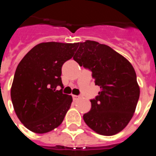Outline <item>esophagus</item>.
<instances>
[{"label": "esophagus", "mask_w": 156, "mask_h": 156, "mask_svg": "<svg viewBox=\"0 0 156 156\" xmlns=\"http://www.w3.org/2000/svg\"><path fill=\"white\" fill-rule=\"evenodd\" d=\"M80 98V96L79 95H73V99L74 100H77L78 99H79Z\"/></svg>", "instance_id": "34e87169"}]
</instances>
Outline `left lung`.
Here are the masks:
<instances>
[{
	"label": "left lung",
	"instance_id": "obj_1",
	"mask_svg": "<svg viewBox=\"0 0 156 156\" xmlns=\"http://www.w3.org/2000/svg\"><path fill=\"white\" fill-rule=\"evenodd\" d=\"M78 46L73 60L90 69L95 85L100 87L83 120L99 134H116L130 121L139 99L135 70L126 57L108 45L87 40Z\"/></svg>",
	"mask_w": 156,
	"mask_h": 156
}]
</instances>
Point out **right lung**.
<instances>
[{"mask_svg": "<svg viewBox=\"0 0 156 156\" xmlns=\"http://www.w3.org/2000/svg\"><path fill=\"white\" fill-rule=\"evenodd\" d=\"M78 43H40L19 62L10 95L18 118L26 128L45 133L63 121L73 101L71 95L56 90L61 82V67L73 57Z\"/></svg>", "mask_w": 156, "mask_h": 156, "instance_id": "obj_1", "label": "right lung"}]
</instances>
